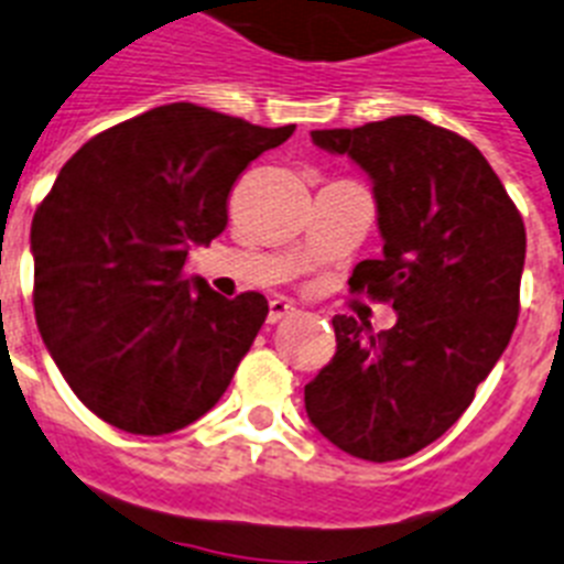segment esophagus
<instances>
[{
	"label": "esophagus",
	"mask_w": 564,
	"mask_h": 564,
	"mask_svg": "<svg viewBox=\"0 0 564 564\" xmlns=\"http://www.w3.org/2000/svg\"><path fill=\"white\" fill-rule=\"evenodd\" d=\"M293 305L288 300H271V305H268V323H279V319H285V316L293 314Z\"/></svg>",
	"instance_id": "obj_1"
}]
</instances>
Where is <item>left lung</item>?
Segmentation results:
<instances>
[{
	"mask_svg": "<svg viewBox=\"0 0 564 564\" xmlns=\"http://www.w3.org/2000/svg\"><path fill=\"white\" fill-rule=\"evenodd\" d=\"M311 141L371 178L383 256L348 285L392 302L398 323L334 316L337 355L305 386L311 423L343 453L398 460L438 441L476 398L519 319L524 221L467 138L417 115Z\"/></svg>",
	"mask_w": 564,
	"mask_h": 564,
	"instance_id": "left-lung-1",
	"label": "left lung"
}]
</instances>
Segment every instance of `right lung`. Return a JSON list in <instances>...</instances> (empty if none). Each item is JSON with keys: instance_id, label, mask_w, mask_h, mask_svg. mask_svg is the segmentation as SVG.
<instances>
[{"instance_id": "obj_1", "label": "right lung", "mask_w": 564, "mask_h": 564, "mask_svg": "<svg viewBox=\"0 0 564 564\" xmlns=\"http://www.w3.org/2000/svg\"><path fill=\"white\" fill-rule=\"evenodd\" d=\"M293 129L170 104L95 134L59 170L31 225L34 314L97 417L166 435L227 392L268 300H225L184 264L227 227L236 178Z\"/></svg>"}]
</instances>
